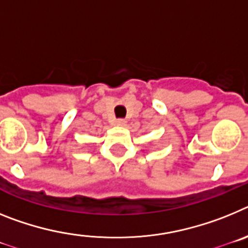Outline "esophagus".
Masks as SVG:
<instances>
[{"instance_id": "1", "label": "esophagus", "mask_w": 248, "mask_h": 248, "mask_svg": "<svg viewBox=\"0 0 248 248\" xmlns=\"http://www.w3.org/2000/svg\"><path fill=\"white\" fill-rule=\"evenodd\" d=\"M115 124H117V126H124V124H126V120H124V118H117L115 121Z\"/></svg>"}]
</instances>
